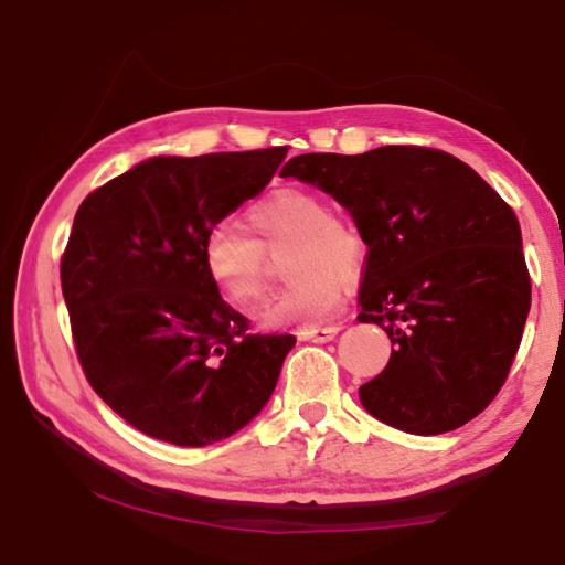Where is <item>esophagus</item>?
Segmentation results:
<instances>
[{
  "label": "esophagus",
  "mask_w": 565,
  "mask_h": 565,
  "mask_svg": "<svg viewBox=\"0 0 565 565\" xmlns=\"http://www.w3.org/2000/svg\"><path fill=\"white\" fill-rule=\"evenodd\" d=\"M338 332H340V326H328V328H310V330H303V332H301V340H308V342H318V344H322V342H330V340L338 338Z\"/></svg>",
  "instance_id": "1"
}]
</instances>
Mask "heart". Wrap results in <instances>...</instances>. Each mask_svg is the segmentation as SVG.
<instances>
[{"instance_id": "b5f03b06", "label": "heart", "mask_w": 565, "mask_h": 565, "mask_svg": "<svg viewBox=\"0 0 565 565\" xmlns=\"http://www.w3.org/2000/svg\"><path fill=\"white\" fill-rule=\"evenodd\" d=\"M259 243L243 227L223 221L203 239V269L227 303L247 308L267 289V255L286 239H296L289 289L271 298L259 322L267 330L316 328L330 320L344 301L342 279L364 269L366 243L352 223L332 215L320 194L296 186L274 189L249 209Z\"/></svg>"}]
</instances>
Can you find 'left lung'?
<instances>
[{
  "label": "left lung",
  "mask_w": 565,
  "mask_h": 565,
  "mask_svg": "<svg viewBox=\"0 0 565 565\" xmlns=\"http://www.w3.org/2000/svg\"><path fill=\"white\" fill-rule=\"evenodd\" d=\"M279 174L342 203L369 247L356 320L386 330L393 352L359 388L366 413L423 437L483 413L532 306L518 215L498 191L454 154L413 146L298 154Z\"/></svg>",
  "instance_id": "left-lung-1"
}]
</instances>
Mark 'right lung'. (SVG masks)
<instances>
[{
    "label": "right lung",
    "mask_w": 565,
    "mask_h": 565,
    "mask_svg": "<svg viewBox=\"0 0 565 565\" xmlns=\"http://www.w3.org/2000/svg\"><path fill=\"white\" fill-rule=\"evenodd\" d=\"M286 150L160 154L77 209L60 264L72 338L92 388L142 435L206 447L271 398L296 338L247 334L203 269V239Z\"/></svg>",
    "instance_id": "1"
}]
</instances>
